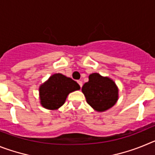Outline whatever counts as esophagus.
Listing matches in <instances>:
<instances>
[{
	"label": "esophagus",
	"mask_w": 155,
	"mask_h": 155,
	"mask_svg": "<svg viewBox=\"0 0 155 155\" xmlns=\"http://www.w3.org/2000/svg\"><path fill=\"white\" fill-rule=\"evenodd\" d=\"M78 84H79V85H80V87H82V84H82L81 81H78Z\"/></svg>",
	"instance_id": "esophagus-1"
}]
</instances>
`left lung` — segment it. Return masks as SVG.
I'll return each instance as SVG.
<instances>
[{
	"mask_svg": "<svg viewBox=\"0 0 155 155\" xmlns=\"http://www.w3.org/2000/svg\"><path fill=\"white\" fill-rule=\"evenodd\" d=\"M88 78L81 89L88 105L98 112L113 107L118 99V88L114 81L97 73L90 74Z\"/></svg>",
	"mask_w": 155,
	"mask_h": 155,
	"instance_id": "obj_1",
	"label": "left lung"
}]
</instances>
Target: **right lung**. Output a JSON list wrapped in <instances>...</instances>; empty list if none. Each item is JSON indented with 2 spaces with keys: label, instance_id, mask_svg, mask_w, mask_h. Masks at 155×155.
Masks as SVG:
<instances>
[{
  "label": "right lung",
  "instance_id": "obj_1",
  "mask_svg": "<svg viewBox=\"0 0 155 155\" xmlns=\"http://www.w3.org/2000/svg\"><path fill=\"white\" fill-rule=\"evenodd\" d=\"M79 89L80 85L73 79L55 74L39 87L41 104L46 109H57L64 105L69 93Z\"/></svg>",
  "mask_w": 155,
  "mask_h": 155
}]
</instances>
